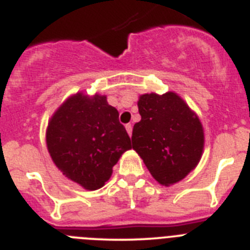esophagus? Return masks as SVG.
<instances>
[{
    "instance_id": "34e87169",
    "label": "esophagus",
    "mask_w": 250,
    "mask_h": 250,
    "mask_svg": "<svg viewBox=\"0 0 250 250\" xmlns=\"http://www.w3.org/2000/svg\"><path fill=\"white\" fill-rule=\"evenodd\" d=\"M125 129H126L127 134L131 136V134H132V125H131V124H126V125H125Z\"/></svg>"
}]
</instances>
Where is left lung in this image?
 <instances>
[{"mask_svg": "<svg viewBox=\"0 0 250 250\" xmlns=\"http://www.w3.org/2000/svg\"><path fill=\"white\" fill-rule=\"evenodd\" d=\"M141 120L132 129V149L150 174L169 187L198 165L204 149V131L198 115L175 92L145 94L138 101Z\"/></svg>", "mask_w": 250, "mask_h": 250, "instance_id": "obj_1", "label": "left lung"}]
</instances>
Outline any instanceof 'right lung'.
I'll return each instance as SVG.
<instances>
[{"mask_svg":"<svg viewBox=\"0 0 250 250\" xmlns=\"http://www.w3.org/2000/svg\"><path fill=\"white\" fill-rule=\"evenodd\" d=\"M46 143L63 175L87 190L110 179L114 167L131 147L119 111L105 95L77 92L60 106L48 123Z\"/></svg>","mask_w":250,"mask_h":250,"instance_id":"add662e5","label":"right lung"}]
</instances>
